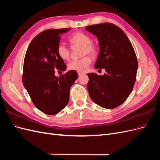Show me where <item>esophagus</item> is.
<instances>
[{"instance_id": "1", "label": "esophagus", "mask_w": 160, "mask_h": 160, "mask_svg": "<svg viewBox=\"0 0 160 160\" xmlns=\"http://www.w3.org/2000/svg\"><path fill=\"white\" fill-rule=\"evenodd\" d=\"M82 74H83V72H78V75H81Z\"/></svg>"}]
</instances>
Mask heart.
<instances>
[{"instance_id":"b5f03b06","label":"heart","mask_w":160,"mask_h":160,"mask_svg":"<svg viewBox=\"0 0 160 160\" xmlns=\"http://www.w3.org/2000/svg\"><path fill=\"white\" fill-rule=\"evenodd\" d=\"M69 41L72 47H81V55L85 56L81 59L70 62L68 69L77 72H85L88 69L91 63V58L88 56L95 57L98 53V48L91 42V37L87 34L77 32L70 37ZM57 55L62 60H68L70 57V51L62 43H59L57 47Z\"/></svg>"}]
</instances>
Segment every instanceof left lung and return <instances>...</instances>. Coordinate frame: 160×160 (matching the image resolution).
I'll return each instance as SVG.
<instances>
[{
    "instance_id": "1",
    "label": "left lung",
    "mask_w": 160,
    "mask_h": 160,
    "mask_svg": "<svg viewBox=\"0 0 160 160\" xmlns=\"http://www.w3.org/2000/svg\"><path fill=\"white\" fill-rule=\"evenodd\" d=\"M85 29L98 37L99 51L95 68L105 69L103 75L88 73V89L92 101L106 109L122 105L132 93L138 63L128 37L114 24L105 22Z\"/></svg>"
}]
</instances>
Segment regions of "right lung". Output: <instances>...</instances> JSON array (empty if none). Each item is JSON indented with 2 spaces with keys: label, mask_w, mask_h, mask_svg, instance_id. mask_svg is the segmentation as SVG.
Segmentation results:
<instances>
[{
  "label": "right lung",
  "mask_w": 160,
  "mask_h": 160,
  "mask_svg": "<svg viewBox=\"0 0 160 160\" xmlns=\"http://www.w3.org/2000/svg\"><path fill=\"white\" fill-rule=\"evenodd\" d=\"M69 28L48 29L33 38L26 52L22 83L35 107L42 113L55 115L68 103L71 87L78 77L75 71L56 77L55 69L64 71L67 66L57 55L62 33Z\"/></svg>",
  "instance_id": "right-lung-1"
}]
</instances>
